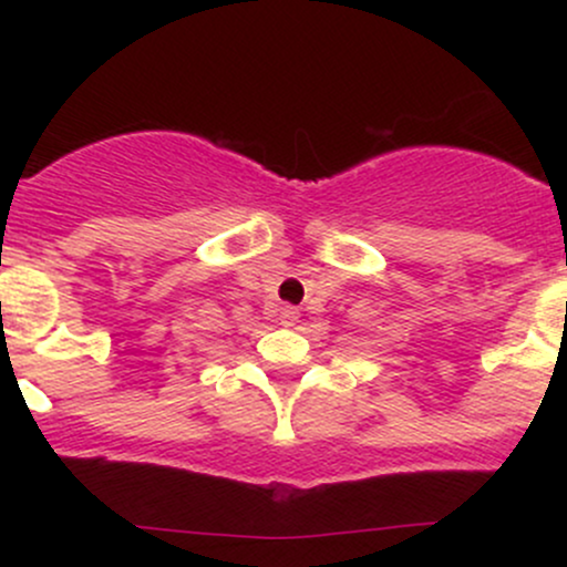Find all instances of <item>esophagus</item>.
Masks as SVG:
<instances>
[{
	"instance_id": "1",
	"label": "esophagus",
	"mask_w": 567,
	"mask_h": 567,
	"mask_svg": "<svg viewBox=\"0 0 567 567\" xmlns=\"http://www.w3.org/2000/svg\"><path fill=\"white\" fill-rule=\"evenodd\" d=\"M298 317H301V309H298V306H282V309H279V324H285V328H292V324L298 322Z\"/></svg>"
}]
</instances>
